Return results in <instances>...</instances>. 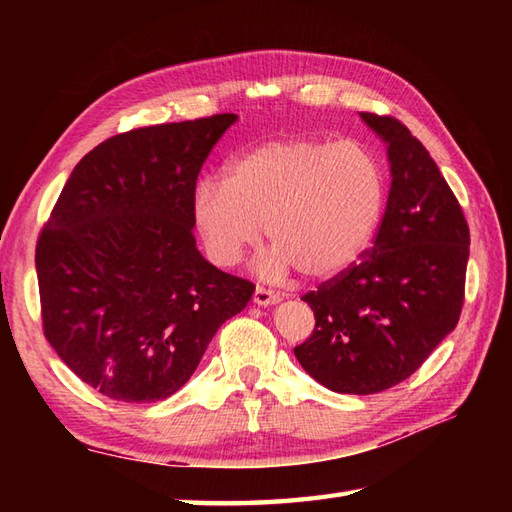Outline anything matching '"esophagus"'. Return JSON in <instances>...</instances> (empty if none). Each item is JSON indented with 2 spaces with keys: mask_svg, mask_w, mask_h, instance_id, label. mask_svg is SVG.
I'll return each instance as SVG.
<instances>
[{
  "mask_svg": "<svg viewBox=\"0 0 512 512\" xmlns=\"http://www.w3.org/2000/svg\"><path fill=\"white\" fill-rule=\"evenodd\" d=\"M281 297L277 295V292L273 290H266L262 286H257L255 292H253V301L257 303V306H273V303H277Z\"/></svg>",
  "mask_w": 512,
  "mask_h": 512,
  "instance_id": "esophagus-1",
  "label": "esophagus"
}]
</instances>
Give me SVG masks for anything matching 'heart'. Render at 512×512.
I'll return each mask as SVG.
<instances>
[{"label":"heart","instance_id":"b5f03b06","mask_svg":"<svg viewBox=\"0 0 512 512\" xmlns=\"http://www.w3.org/2000/svg\"><path fill=\"white\" fill-rule=\"evenodd\" d=\"M387 202V173L372 149L345 140L279 138L231 162L226 180L202 178L191 211L206 255L235 266L262 242L266 273L297 268L328 279L352 266L372 242Z\"/></svg>","mask_w":512,"mask_h":512}]
</instances>
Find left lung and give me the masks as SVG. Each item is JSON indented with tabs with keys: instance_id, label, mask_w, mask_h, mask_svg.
<instances>
[{
	"instance_id": "8db88e82",
	"label": "left lung",
	"mask_w": 512,
	"mask_h": 512,
	"mask_svg": "<svg viewBox=\"0 0 512 512\" xmlns=\"http://www.w3.org/2000/svg\"><path fill=\"white\" fill-rule=\"evenodd\" d=\"M361 118L387 145V209L369 255L301 297L317 325L295 356L323 387L367 396L409 378L458 325L471 235L420 140L391 116Z\"/></svg>"
}]
</instances>
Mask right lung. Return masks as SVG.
Segmentation results:
<instances>
[{
	"label": "right lung",
	"mask_w": 512,
	"mask_h": 512,
	"mask_svg": "<svg viewBox=\"0 0 512 512\" xmlns=\"http://www.w3.org/2000/svg\"><path fill=\"white\" fill-rule=\"evenodd\" d=\"M235 114L140 127L81 158L37 239L43 334L103 396L165 400L255 286L195 246L191 198Z\"/></svg>",
	"instance_id": "1"
}]
</instances>
